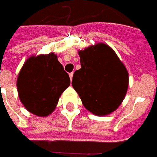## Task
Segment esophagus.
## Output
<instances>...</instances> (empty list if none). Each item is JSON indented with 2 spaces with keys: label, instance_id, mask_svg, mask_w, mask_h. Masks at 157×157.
Segmentation results:
<instances>
[{
  "label": "esophagus",
  "instance_id": "1",
  "mask_svg": "<svg viewBox=\"0 0 157 157\" xmlns=\"http://www.w3.org/2000/svg\"><path fill=\"white\" fill-rule=\"evenodd\" d=\"M69 75H70V78H71V80H72V78H73V72L70 73V74H69Z\"/></svg>",
  "mask_w": 157,
  "mask_h": 157
}]
</instances>
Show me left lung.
<instances>
[{"label": "left lung", "mask_w": 157, "mask_h": 157, "mask_svg": "<svg viewBox=\"0 0 157 157\" xmlns=\"http://www.w3.org/2000/svg\"><path fill=\"white\" fill-rule=\"evenodd\" d=\"M82 68L75 71L72 86L89 112L104 116L114 112L124 99L128 73L110 46L98 43L79 50Z\"/></svg>", "instance_id": "8db88e82"}]
</instances>
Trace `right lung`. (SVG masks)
<instances>
[{
	"label": "right lung",
	"instance_id": "1",
	"mask_svg": "<svg viewBox=\"0 0 157 157\" xmlns=\"http://www.w3.org/2000/svg\"><path fill=\"white\" fill-rule=\"evenodd\" d=\"M71 84L55 53L31 55L19 71L17 87L25 109L39 117L54 112L59 98Z\"/></svg>",
	"mask_w": 157,
	"mask_h": 157
}]
</instances>
